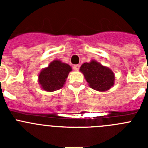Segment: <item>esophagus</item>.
<instances>
[{
    "label": "esophagus",
    "mask_w": 148,
    "mask_h": 148,
    "mask_svg": "<svg viewBox=\"0 0 148 148\" xmlns=\"http://www.w3.org/2000/svg\"><path fill=\"white\" fill-rule=\"evenodd\" d=\"M79 68H80V65L79 64H76L73 66V70H75V71H78L79 70Z\"/></svg>",
    "instance_id": "34e87169"
}]
</instances>
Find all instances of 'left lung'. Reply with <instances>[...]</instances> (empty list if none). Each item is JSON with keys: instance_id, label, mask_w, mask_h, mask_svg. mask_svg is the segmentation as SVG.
<instances>
[{"instance_id": "1", "label": "left lung", "mask_w": 148, "mask_h": 148, "mask_svg": "<svg viewBox=\"0 0 148 148\" xmlns=\"http://www.w3.org/2000/svg\"><path fill=\"white\" fill-rule=\"evenodd\" d=\"M80 71L84 75L90 87L97 91H107L114 85V73L110 68L101 65L95 60L84 63Z\"/></svg>"}]
</instances>
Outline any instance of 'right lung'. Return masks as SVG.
Returning a JSON list of instances; mask_svg holds the SVG:
<instances>
[{
  "instance_id": "obj_1",
  "label": "right lung",
  "mask_w": 148,
  "mask_h": 148,
  "mask_svg": "<svg viewBox=\"0 0 148 148\" xmlns=\"http://www.w3.org/2000/svg\"><path fill=\"white\" fill-rule=\"evenodd\" d=\"M71 66L59 60H54L47 67L43 69L38 75V83L43 90L53 92L63 87Z\"/></svg>"
}]
</instances>
